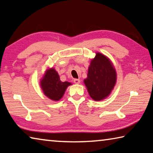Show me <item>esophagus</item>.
<instances>
[{
    "label": "esophagus",
    "instance_id": "esophagus-1",
    "mask_svg": "<svg viewBox=\"0 0 153 153\" xmlns=\"http://www.w3.org/2000/svg\"><path fill=\"white\" fill-rule=\"evenodd\" d=\"M74 82L75 83V84H79V83H80V80L79 79H74Z\"/></svg>",
    "mask_w": 153,
    "mask_h": 153
}]
</instances>
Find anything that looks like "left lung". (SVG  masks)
Masks as SVG:
<instances>
[{
  "instance_id": "1",
  "label": "left lung",
  "mask_w": 153,
  "mask_h": 153,
  "mask_svg": "<svg viewBox=\"0 0 153 153\" xmlns=\"http://www.w3.org/2000/svg\"><path fill=\"white\" fill-rule=\"evenodd\" d=\"M87 78L84 82L91 98L96 101L105 99L111 93L117 80V74L107 56L96 53L88 67Z\"/></svg>"
}]
</instances>
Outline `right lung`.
I'll return each instance as SVG.
<instances>
[{
    "label": "right lung",
    "mask_w": 153,
    "mask_h": 153,
    "mask_svg": "<svg viewBox=\"0 0 153 153\" xmlns=\"http://www.w3.org/2000/svg\"><path fill=\"white\" fill-rule=\"evenodd\" d=\"M70 85V82L61 81L57 71L54 68L48 69L40 80V86L44 94L54 101L60 100Z\"/></svg>",
    "instance_id": "1"
}]
</instances>
